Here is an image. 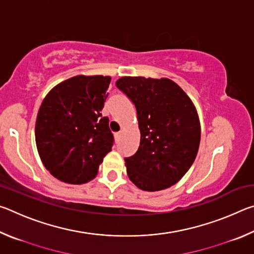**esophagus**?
I'll return each instance as SVG.
<instances>
[{"label":"esophagus","instance_id":"34e87169","mask_svg":"<svg viewBox=\"0 0 254 254\" xmlns=\"http://www.w3.org/2000/svg\"><path fill=\"white\" fill-rule=\"evenodd\" d=\"M114 135H115V137H117V139H119V137L122 135V132H121V131H120V132H118V133H115V134H114Z\"/></svg>","mask_w":254,"mask_h":254}]
</instances>
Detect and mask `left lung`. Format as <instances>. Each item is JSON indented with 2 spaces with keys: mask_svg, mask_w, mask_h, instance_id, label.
I'll list each match as a JSON object with an SVG mask.
<instances>
[{
  "mask_svg": "<svg viewBox=\"0 0 254 254\" xmlns=\"http://www.w3.org/2000/svg\"><path fill=\"white\" fill-rule=\"evenodd\" d=\"M115 85L135 105L141 134L137 151L124 159L128 178L142 190L169 188L184 177L198 152L195 105L168 78L126 76Z\"/></svg>",
  "mask_w": 254,
  "mask_h": 254,
  "instance_id": "1",
  "label": "left lung"
}]
</instances>
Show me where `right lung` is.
Returning a JSON list of instances; mask_svg holds the SVG:
<instances>
[{"mask_svg":"<svg viewBox=\"0 0 254 254\" xmlns=\"http://www.w3.org/2000/svg\"><path fill=\"white\" fill-rule=\"evenodd\" d=\"M110 76H75L51 89L38 112L36 143L49 173L67 184L95 177L114 139L101 111Z\"/></svg>","mask_w":254,"mask_h":254,"instance_id":"1","label":"right lung"}]
</instances>
